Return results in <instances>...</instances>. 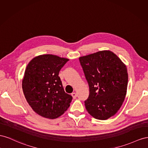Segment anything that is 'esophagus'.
I'll list each match as a JSON object with an SVG mask.
<instances>
[{
  "label": "esophagus",
  "instance_id": "obj_1",
  "mask_svg": "<svg viewBox=\"0 0 148 148\" xmlns=\"http://www.w3.org/2000/svg\"><path fill=\"white\" fill-rule=\"evenodd\" d=\"M71 95H72V96H73V97L74 98V99L77 97V94L75 92H73V93H72Z\"/></svg>",
  "mask_w": 148,
  "mask_h": 148
}]
</instances>
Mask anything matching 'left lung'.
I'll use <instances>...</instances> for the list:
<instances>
[{"instance_id":"8db88e82","label":"left lung","mask_w":148,"mask_h":148,"mask_svg":"<svg viewBox=\"0 0 148 148\" xmlns=\"http://www.w3.org/2000/svg\"><path fill=\"white\" fill-rule=\"evenodd\" d=\"M89 86L84 102L87 111L98 120L115 115L123 104L128 86L127 69L115 53L100 51L79 58Z\"/></svg>"}]
</instances>
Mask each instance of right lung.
Here are the masks:
<instances>
[{"label":"right lung","mask_w":148,"mask_h":148,"mask_svg":"<svg viewBox=\"0 0 148 148\" xmlns=\"http://www.w3.org/2000/svg\"><path fill=\"white\" fill-rule=\"evenodd\" d=\"M69 61L53 54L36 56L28 64L22 81L27 102L39 115L50 119L60 116L73 97L65 92L59 73Z\"/></svg>","instance_id":"obj_1"}]
</instances>
